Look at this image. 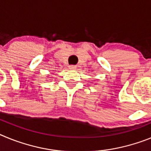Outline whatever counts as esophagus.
Returning <instances> with one entry per match:
<instances>
[{
    "label": "esophagus",
    "instance_id": "esophagus-1",
    "mask_svg": "<svg viewBox=\"0 0 151 151\" xmlns=\"http://www.w3.org/2000/svg\"><path fill=\"white\" fill-rule=\"evenodd\" d=\"M69 68L70 69H76V66H75V65H69Z\"/></svg>",
    "mask_w": 151,
    "mask_h": 151
}]
</instances>
